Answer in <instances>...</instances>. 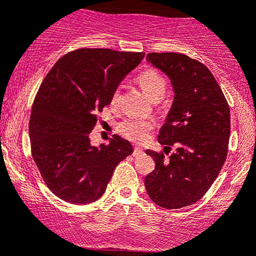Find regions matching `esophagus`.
I'll list each match as a JSON object with an SVG mask.
<instances>
[{
  "mask_svg": "<svg viewBox=\"0 0 256 256\" xmlns=\"http://www.w3.org/2000/svg\"><path fill=\"white\" fill-rule=\"evenodd\" d=\"M142 153H143V150H142V148H140V147H134L132 156H141Z\"/></svg>",
  "mask_w": 256,
  "mask_h": 256,
  "instance_id": "obj_1",
  "label": "esophagus"
}]
</instances>
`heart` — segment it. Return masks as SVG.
<instances>
[{
  "instance_id": "obj_1",
  "label": "heart",
  "mask_w": 256,
  "mask_h": 256,
  "mask_svg": "<svg viewBox=\"0 0 256 256\" xmlns=\"http://www.w3.org/2000/svg\"><path fill=\"white\" fill-rule=\"evenodd\" d=\"M137 82L141 86L146 94L153 102L162 100L166 92V80L159 72L154 69H147L137 76ZM119 100V91H115L112 98V103L115 104ZM153 128V122L144 119H128L118 126V131L131 141H143Z\"/></svg>"
}]
</instances>
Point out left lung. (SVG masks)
<instances>
[{
  "mask_svg": "<svg viewBox=\"0 0 256 256\" xmlns=\"http://www.w3.org/2000/svg\"><path fill=\"white\" fill-rule=\"evenodd\" d=\"M147 62L170 78L174 102L158 141L164 154L147 150L156 169L146 176L148 196L156 206L178 209L196 203L220 174L228 148L230 108L212 72L200 62L180 53H148Z\"/></svg>",
  "mask_w": 256,
  "mask_h": 256,
  "instance_id": "1",
  "label": "left lung"
}]
</instances>
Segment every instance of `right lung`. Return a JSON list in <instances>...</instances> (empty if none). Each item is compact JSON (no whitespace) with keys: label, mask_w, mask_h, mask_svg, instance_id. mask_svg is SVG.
<instances>
[{"label":"right lung","mask_w":256,"mask_h":256,"mask_svg":"<svg viewBox=\"0 0 256 256\" xmlns=\"http://www.w3.org/2000/svg\"><path fill=\"white\" fill-rule=\"evenodd\" d=\"M143 58V52L80 48L58 60L42 81L30 115L32 153L44 184L63 200L96 202L116 165L132 154L118 134L96 147L90 134L98 112Z\"/></svg>","instance_id":"obj_1"}]
</instances>
